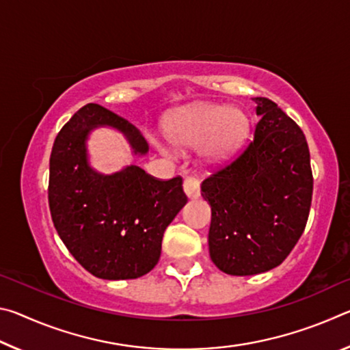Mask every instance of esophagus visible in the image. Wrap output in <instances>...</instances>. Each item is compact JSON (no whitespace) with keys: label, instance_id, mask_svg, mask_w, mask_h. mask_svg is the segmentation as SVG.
I'll use <instances>...</instances> for the list:
<instances>
[{"label":"esophagus","instance_id":"34e87169","mask_svg":"<svg viewBox=\"0 0 350 350\" xmlns=\"http://www.w3.org/2000/svg\"><path fill=\"white\" fill-rule=\"evenodd\" d=\"M183 189H185L188 198H191V199L199 198L200 196V182L198 177L187 176L185 180H183Z\"/></svg>","mask_w":350,"mask_h":350}]
</instances>
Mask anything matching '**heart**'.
<instances>
[{
	"mask_svg": "<svg viewBox=\"0 0 350 350\" xmlns=\"http://www.w3.org/2000/svg\"><path fill=\"white\" fill-rule=\"evenodd\" d=\"M248 117L241 109L200 103L171 114L165 133L176 145L202 144V154L211 162H221L236 151L248 134Z\"/></svg>",
	"mask_w": 350,
	"mask_h": 350,
	"instance_id": "heart-1",
	"label": "heart"
}]
</instances>
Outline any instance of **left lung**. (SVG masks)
Segmentation results:
<instances>
[{
  "label": "left lung",
  "instance_id": "1",
  "mask_svg": "<svg viewBox=\"0 0 350 350\" xmlns=\"http://www.w3.org/2000/svg\"><path fill=\"white\" fill-rule=\"evenodd\" d=\"M253 100L260 117L253 140L200 185L211 206V260L236 276L264 273L288 256L306 228L313 191L304 133L275 102Z\"/></svg>",
  "mask_w": 350,
  "mask_h": 350
}]
</instances>
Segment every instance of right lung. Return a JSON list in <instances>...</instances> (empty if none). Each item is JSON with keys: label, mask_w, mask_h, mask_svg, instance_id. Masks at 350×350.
Wrapping results in <instances>:
<instances>
[{"label": "right lung", "mask_w": 350, "mask_h": 350, "mask_svg": "<svg viewBox=\"0 0 350 350\" xmlns=\"http://www.w3.org/2000/svg\"><path fill=\"white\" fill-rule=\"evenodd\" d=\"M108 125L126 135L135 154L146 140L126 118L96 103L70 117L55 137L49 161V208L54 227L83 269L102 280H135L154 269L162 238L188 198L182 177L157 179L128 167L103 176L88 165L91 129Z\"/></svg>", "instance_id": "add662e5"}]
</instances>
